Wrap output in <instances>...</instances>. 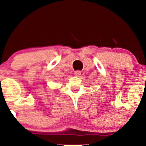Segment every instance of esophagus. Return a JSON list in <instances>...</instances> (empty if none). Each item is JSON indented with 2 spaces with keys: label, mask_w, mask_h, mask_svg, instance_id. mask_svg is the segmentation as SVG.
Here are the masks:
<instances>
[{
  "label": "esophagus",
  "mask_w": 146,
  "mask_h": 146,
  "mask_svg": "<svg viewBox=\"0 0 146 146\" xmlns=\"http://www.w3.org/2000/svg\"><path fill=\"white\" fill-rule=\"evenodd\" d=\"M81 73H82V72L80 71H75L74 74H75V75H76V76H79V75H81Z\"/></svg>",
  "instance_id": "obj_1"
}]
</instances>
